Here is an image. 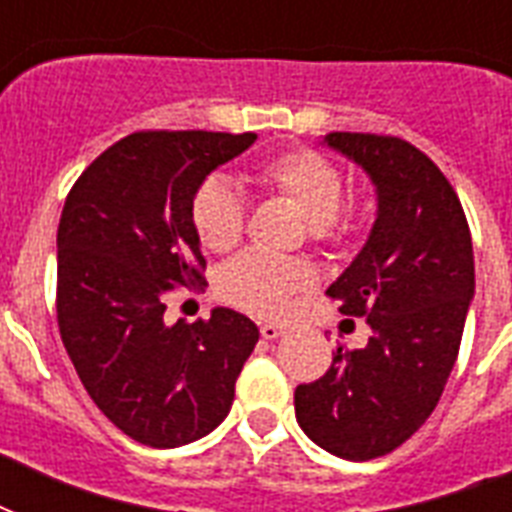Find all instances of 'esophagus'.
Here are the masks:
<instances>
[{"mask_svg":"<svg viewBox=\"0 0 512 512\" xmlns=\"http://www.w3.org/2000/svg\"><path fill=\"white\" fill-rule=\"evenodd\" d=\"M284 332H287V329L279 327V324H263V327H260V335H263V340H279Z\"/></svg>","mask_w":512,"mask_h":512,"instance_id":"esophagus-1","label":"esophagus"}]
</instances>
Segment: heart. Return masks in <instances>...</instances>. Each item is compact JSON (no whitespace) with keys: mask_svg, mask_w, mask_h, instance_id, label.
<instances>
[{"mask_svg":"<svg viewBox=\"0 0 512 512\" xmlns=\"http://www.w3.org/2000/svg\"><path fill=\"white\" fill-rule=\"evenodd\" d=\"M273 193L295 204L316 233H329L345 199V180L335 162L316 151H289L260 170ZM193 228L201 244L212 252H228L244 236L247 201L239 185L223 175L207 177L196 188L191 204ZM311 271L297 260L271 257L263 252H244L220 273V292L228 303L244 311L273 319L292 308L297 292L311 287Z\"/></svg>","mask_w":512,"mask_h":512,"instance_id":"heart-1","label":"heart"}]
</instances>
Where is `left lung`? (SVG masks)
Masks as SVG:
<instances>
[{
	"mask_svg": "<svg viewBox=\"0 0 512 512\" xmlns=\"http://www.w3.org/2000/svg\"><path fill=\"white\" fill-rule=\"evenodd\" d=\"M321 146L358 164L377 193L366 244L327 289L372 335L297 385L295 414L313 444L361 462L393 452L436 409L476 295L473 241L457 193L420 148L364 132H329Z\"/></svg>",
	"mask_w": 512,
	"mask_h": 512,
	"instance_id": "1",
	"label": "left lung"
}]
</instances>
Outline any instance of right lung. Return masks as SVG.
I'll list each match as a JSON object with an SVG mask.
<instances>
[{
    "mask_svg": "<svg viewBox=\"0 0 512 512\" xmlns=\"http://www.w3.org/2000/svg\"><path fill=\"white\" fill-rule=\"evenodd\" d=\"M255 132H135L82 172L58 225V327L79 380L116 428L154 449L228 417L257 327L231 308L167 324L172 289L204 284L193 193Z\"/></svg>",
    "mask_w": 512,
    "mask_h": 512,
    "instance_id": "add662e5",
    "label": "right lung"
}]
</instances>
